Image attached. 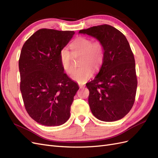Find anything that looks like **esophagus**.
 Listing matches in <instances>:
<instances>
[{"mask_svg": "<svg viewBox=\"0 0 158 158\" xmlns=\"http://www.w3.org/2000/svg\"><path fill=\"white\" fill-rule=\"evenodd\" d=\"M78 85H79V87H80V88H83L85 87V85H84V84H78Z\"/></svg>", "mask_w": 158, "mask_h": 158, "instance_id": "34e87169", "label": "esophagus"}]
</instances>
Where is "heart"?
<instances>
[{"label": "heart", "mask_w": 158, "mask_h": 158, "mask_svg": "<svg viewBox=\"0 0 158 158\" xmlns=\"http://www.w3.org/2000/svg\"><path fill=\"white\" fill-rule=\"evenodd\" d=\"M70 46L72 53L66 48L60 51L62 68L67 74L72 73L74 69L72 54L74 56L82 55L79 60L81 66L73 72L71 78L80 84L86 82L92 76L94 72H98L102 67L106 55L105 45L101 41H94L89 37H78Z\"/></svg>", "instance_id": "obj_1"}]
</instances>
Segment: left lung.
<instances>
[{"label": "left lung", "instance_id": "8db88e82", "mask_svg": "<svg viewBox=\"0 0 158 158\" xmlns=\"http://www.w3.org/2000/svg\"><path fill=\"white\" fill-rule=\"evenodd\" d=\"M101 41L106 48L103 63L94 80L86 84L91 111L99 120L118 121L132 109L137 88L135 60L123 33L107 24L81 30Z\"/></svg>", "mask_w": 158, "mask_h": 158}]
</instances>
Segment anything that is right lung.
Instances as JSON below:
<instances>
[{
  "instance_id": "add662e5",
  "label": "right lung",
  "mask_w": 158,
  "mask_h": 158,
  "mask_svg": "<svg viewBox=\"0 0 158 158\" xmlns=\"http://www.w3.org/2000/svg\"><path fill=\"white\" fill-rule=\"evenodd\" d=\"M74 31L43 28L23 44L19 59L20 91L26 111L37 123L54 127L70 115L78 84L64 73L59 54Z\"/></svg>"
}]
</instances>
